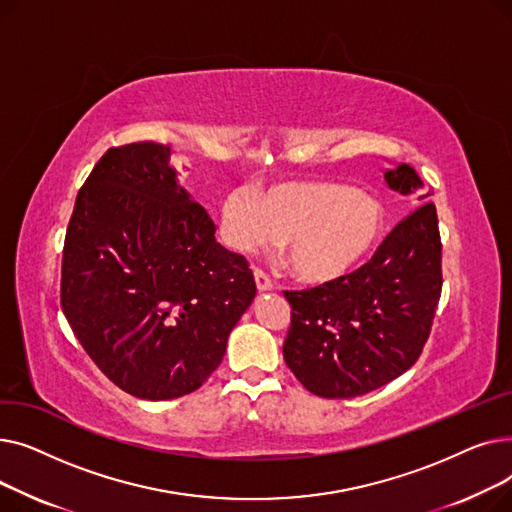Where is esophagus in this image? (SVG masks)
I'll use <instances>...</instances> for the list:
<instances>
[{
  "mask_svg": "<svg viewBox=\"0 0 512 512\" xmlns=\"http://www.w3.org/2000/svg\"><path fill=\"white\" fill-rule=\"evenodd\" d=\"M255 282H257L259 292H265V290H272V288H274L272 278L267 276V274L261 270V267H255Z\"/></svg>",
  "mask_w": 512,
  "mask_h": 512,
  "instance_id": "obj_1",
  "label": "esophagus"
}]
</instances>
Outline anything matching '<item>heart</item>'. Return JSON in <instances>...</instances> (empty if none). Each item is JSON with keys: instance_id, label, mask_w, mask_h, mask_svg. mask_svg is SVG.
I'll list each match as a JSON object with an SVG mask.
<instances>
[{"instance_id": "heart-1", "label": "heart", "mask_w": 512, "mask_h": 512, "mask_svg": "<svg viewBox=\"0 0 512 512\" xmlns=\"http://www.w3.org/2000/svg\"><path fill=\"white\" fill-rule=\"evenodd\" d=\"M232 245L255 251L284 240L290 270L303 280H328L355 263L378 238L382 207L351 186L326 180H290L261 188H234L222 203Z\"/></svg>"}]
</instances>
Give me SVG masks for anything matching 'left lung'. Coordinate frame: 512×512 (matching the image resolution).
Masks as SVG:
<instances>
[{
	"label": "left lung",
	"instance_id": "obj_1",
	"mask_svg": "<svg viewBox=\"0 0 512 512\" xmlns=\"http://www.w3.org/2000/svg\"><path fill=\"white\" fill-rule=\"evenodd\" d=\"M384 176L402 195L421 186L407 164ZM440 294L438 213L434 203H421L355 272L284 290L292 309L284 361L317 396L353 398L378 390L421 357Z\"/></svg>",
	"mask_w": 512,
	"mask_h": 512
}]
</instances>
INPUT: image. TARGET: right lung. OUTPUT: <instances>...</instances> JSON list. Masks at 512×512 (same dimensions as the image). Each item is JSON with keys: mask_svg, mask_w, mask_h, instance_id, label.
<instances>
[{"mask_svg": "<svg viewBox=\"0 0 512 512\" xmlns=\"http://www.w3.org/2000/svg\"><path fill=\"white\" fill-rule=\"evenodd\" d=\"M170 155L157 143L107 149L76 195L62 255L72 332L118 388L147 400L203 386L257 292Z\"/></svg>", "mask_w": 512, "mask_h": 512, "instance_id": "add662e5", "label": "right lung"}]
</instances>
